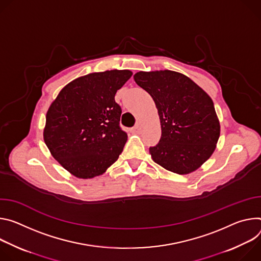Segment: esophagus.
I'll use <instances>...</instances> for the list:
<instances>
[{
	"mask_svg": "<svg viewBox=\"0 0 261 261\" xmlns=\"http://www.w3.org/2000/svg\"><path fill=\"white\" fill-rule=\"evenodd\" d=\"M140 129H141V127L139 126V125H136L135 127H133L132 129H130V132L133 133V134H139V132H140Z\"/></svg>",
	"mask_w": 261,
	"mask_h": 261,
	"instance_id": "34e87169",
	"label": "esophagus"
}]
</instances>
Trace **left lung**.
<instances>
[{"label":"left lung","instance_id":"8db88e82","mask_svg":"<svg viewBox=\"0 0 261 261\" xmlns=\"http://www.w3.org/2000/svg\"><path fill=\"white\" fill-rule=\"evenodd\" d=\"M135 82L158 109L162 136L149 148L154 163L185 175L214 153L221 126L211 96L189 76L173 70L139 71Z\"/></svg>","mask_w":261,"mask_h":261}]
</instances>
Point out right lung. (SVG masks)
Masks as SVG:
<instances>
[{
	"label": "right lung",
	"instance_id": "1",
	"mask_svg": "<svg viewBox=\"0 0 261 261\" xmlns=\"http://www.w3.org/2000/svg\"><path fill=\"white\" fill-rule=\"evenodd\" d=\"M132 75L127 69H113L80 76L50 103L43 140L54 159L73 176H99L118 160L127 135L119 126L121 108L115 94Z\"/></svg>",
	"mask_w": 261,
	"mask_h": 261
}]
</instances>
